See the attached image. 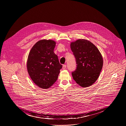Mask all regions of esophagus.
Masks as SVG:
<instances>
[{"label":"esophagus","mask_w":126,"mask_h":126,"mask_svg":"<svg viewBox=\"0 0 126 126\" xmlns=\"http://www.w3.org/2000/svg\"><path fill=\"white\" fill-rule=\"evenodd\" d=\"M66 65L65 64H64V65H63V68H63V69L64 70V69H65L66 68Z\"/></svg>","instance_id":"esophagus-1"}]
</instances>
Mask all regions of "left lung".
I'll use <instances>...</instances> for the list:
<instances>
[{
  "label": "left lung",
  "instance_id": "8db88e82",
  "mask_svg": "<svg viewBox=\"0 0 126 126\" xmlns=\"http://www.w3.org/2000/svg\"><path fill=\"white\" fill-rule=\"evenodd\" d=\"M76 58L77 67L72 72L73 79L82 87H87L94 83L102 68L103 61L98 48L91 42L79 39L70 44Z\"/></svg>",
  "mask_w": 126,
  "mask_h": 126
}]
</instances>
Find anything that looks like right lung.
Masks as SVG:
<instances>
[{"instance_id":"1","label":"right lung","mask_w":126,"mask_h":126,"mask_svg":"<svg viewBox=\"0 0 126 126\" xmlns=\"http://www.w3.org/2000/svg\"><path fill=\"white\" fill-rule=\"evenodd\" d=\"M56 42L41 40L32 48L27 60L28 73L33 82L43 89H48L57 80L62 65L54 53Z\"/></svg>"}]
</instances>
